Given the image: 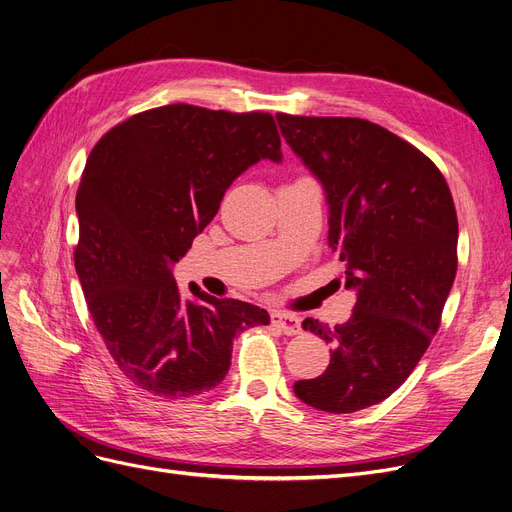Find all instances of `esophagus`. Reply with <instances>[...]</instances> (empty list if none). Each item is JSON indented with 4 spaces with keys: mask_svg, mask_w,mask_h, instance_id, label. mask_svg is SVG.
Wrapping results in <instances>:
<instances>
[{
    "mask_svg": "<svg viewBox=\"0 0 512 512\" xmlns=\"http://www.w3.org/2000/svg\"><path fill=\"white\" fill-rule=\"evenodd\" d=\"M271 319H273V325H277L283 334H288V336H296V334H300V332H302L300 319H298L296 315L275 311V313L271 315Z\"/></svg>",
    "mask_w": 512,
    "mask_h": 512,
    "instance_id": "obj_1",
    "label": "esophagus"
}]
</instances>
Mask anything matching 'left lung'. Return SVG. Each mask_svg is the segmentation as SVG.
<instances>
[{"label":"left lung","instance_id":"8db88e82","mask_svg":"<svg viewBox=\"0 0 512 512\" xmlns=\"http://www.w3.org/2000/svg\"><path fill=\"white\" fill-rule=\"evenodd\" d=\"M283 138L330 203L332 250L357 290L353 315L334 330L302 327L332 344L327 370L294 393L330 414L391 397L441 325L458 271V216L441 170L410 142L359 117L277 113Z\"/></svg>","mask_w":512,"mask_h":512}]
</instances>
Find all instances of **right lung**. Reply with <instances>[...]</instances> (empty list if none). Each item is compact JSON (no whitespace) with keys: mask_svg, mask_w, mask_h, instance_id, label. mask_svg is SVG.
Returning <instances> with one entry per match:
<instances>
[{"mask_svg":"<svg viewBox=\"0 0 512 512\" xmlns=\"http://www.w3.org/2000/svg\"><path fill=\"white\" fill-rule=\"evenodd\" d=\"M271 113L178 102L136 113L102 136L75 197V271L117 367L161 399L208 393L231 367L233 340L269 313L250 302L182 296L172 277L233 180L281 159Z\"/></svg>","mask_w":512,"mask_h":512,"instance_id":"1","label":"right lung"}]
</instances>
